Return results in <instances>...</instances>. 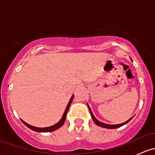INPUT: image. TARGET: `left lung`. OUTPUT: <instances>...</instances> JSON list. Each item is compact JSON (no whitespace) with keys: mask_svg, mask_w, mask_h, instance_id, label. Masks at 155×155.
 Instances as JSON below:
<instances>
[{"mask_svg":"<svg viewBox=\"0 0 155 155\" xmlns=\"http://www.w3.org/2000/svg\"><path fill=\"white\" fill-rule=\"evenodd\" d=\"M131 61H132V59H130ZM87 107H88V109H89V111H90V113H91V118L92 119H93L94 122L95 123V124H97V125L101 127H104V128H107V129H115V128H118V127H120L124 125V124H126L127 123L129 122L130 121L131 119L133 118V116L132 118H130L129 120H127V121H125V122L124 123H121V124H105V123H103V122H101L100 121H98L97 119L96 118L94 117V115H93V113H92L91 112V108L89 107V106L87 105Z\"/></svg>","mask_w":155,"mask_h":155,"instance_id":"1","label":"left lung"}]
</instances>
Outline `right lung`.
I'll list each match as a JSON object with an SVG mask.
<instances>
[{"mask_svg": "<svg viewBox=\"0 0 155 155\" xmlns=\"http://www.w3.org/2000/svg\"><path fill=\"white\" fill-rule=\"evenodd\" d=\"M73 97H74V95H73V96L71 97V98H70V101H69L68 106H67L66 109H65L64 112L63 116H62L61 119L60 121H59L57 123V124H54V125L50 126V127H37L30 125V124H28V123L25 122V121H23V120L21 119V121H22L23 124H24L25 125L27 126L28 127L30 128V129H31V130H32L36 131V132H39V133H46V132H52V131L56 130L58 129V128H60L61 127L62 125H63L64 124L65 119H66L67 114H68V109H69V108H70V104H71L72 101H73Z\"/></svg>", "mask_w": 155, "mask_h": 155, "instance_id": "add662e5", "label": "right lung"}]
</instances>
